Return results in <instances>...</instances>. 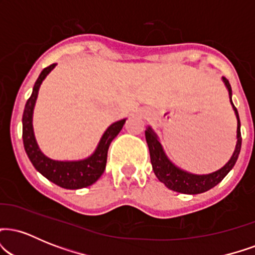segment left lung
Returning <instances> with one entry per match:
<instances>
[{
  "label": "left lung",
  "mask_w": 255,
  "mask_h": 255,
  "mask_svg": "<svg viewBox=\"0 0 255 255\" xmlns=\"http://www.w3.org/2000/svg\"><path fill=\"white\" fill-rule=\"evenodd\" d=\"M56 64L57 63H54L43 69L34 84L31 97L26 102L24 114H22V141H24L25 151L30 158L31 163L44 177L62 188L79 189L91 186L102 176L105 164H107L108 148H109L111 140L119 133V125H122V121L115 122L108 127V129L104 131L99 140L95 152L85 159L55 160L46 157L37 144L32 119H33V109L40 85L46 78V75L56 67Z\"/></svg>",
  "instance_id": "1"
}]
</instances>
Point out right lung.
<instances>
[{
  "label": "right lung",
  "mask_w": 255,
  "mask_h": 255,
  "mask_svg": "<svg viewBox=\"0 0 255 255\" xmlns=\"http://www.w3.org/2000/svg\"><path fill=\"white\" fill-rule=\"evenodd\" d=\"M223 81L225 86H227L228 91H229L230 103L233 105V109L235 111L236 119H238V134H236V140H238V141H236L235 151H234L229 162H228L223 168L219 169L218 171L210 175H194L181 170L177 166L172 164L170 160H169V158L166 157L162 145L158 141V137L156 134H154L153 131L148 134L146 133V141H147L148 148H150L151 163L152 166H153L154 174H157L158 180H159L160 182L164 183L168 188L172 189V191L183 193V194H199V193L209 191V189L213 188L216 184H218L225 176H227L228 172L234 168L236 160H238L242 142L241 124H240L238 109H236L233 101H231L233 92H231V86L229 81L225 80V79H223Z\"/></svg>",
  "instance_id": "right-lung-1"
}]
</instances>
